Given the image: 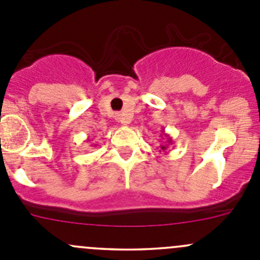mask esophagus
I'll use <instances>...</instances> for the list:
<instances>
[{"mask_svg": "<svg viewBox=\"0 0 260 260\" xmlns=\"http://www.w3.org/2000/svg\"><path fill=\"white\" fill-rule=\"evenodd\" d=\"M115 119H117V122L122 123V124H129L131 122V119L125 114H117Z\"/></svg>", "mask_w": 260, "mask_h": 260, "instance_id": "esophagus-1", "label": "esophagus"}]
</instances>
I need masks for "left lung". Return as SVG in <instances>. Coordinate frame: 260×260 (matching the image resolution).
Returning a JSON list of instances; mask_svg holds the SVG:
<instances>
[{"label":"left lung","mask_w":260,"mask_h":260,"mask_svg":"<svg viewBox=\"0 0 260 260\" xmlns=\"http://www.w3.org/2000/svg\"><path fill=\"white\" fill-rule=\"evenodd\" d=\"M162 133H164V136H165V137H166V142L162 143V145L159 146V148H161V149H159V152H161V151H164V152L166 151L167 147H169V145H171V143H172L171 137H170L169 135H166V133H165V129H162Z\"/></svg>","instance_id":"8db88e82"}]
</instances>
